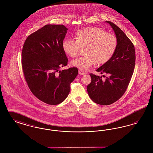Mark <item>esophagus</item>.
<instances>
[{"mask_svg": "<svg viewBox=\"0 0 153 153\" xmlns=\"http://www.w3.org/2000/svg\"><path fill=\"white\" fill-rule=\"evenodd\" d=\"M79 74L80 75H83V74H85L86 72H84V71H82V69H79Z\"/></svg>", "mask_w": 153, "mask_h": 153, "instance_id": "esophagus-1", "label": "esophagus"}]
</instances>
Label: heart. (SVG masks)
<instances>
[{"label": "heart", "instance_id": "b5f03b06", "mask_svg": "<svg viewBox=\"0 0 153 153\" xmlns=\"http://www.w3.org/2000/svg\"><path fill=\"white\" fill-rule=\"evenodd\" d=\"M117 39L113 34L99 27H88L77 31L76 39H67L62 42L66 54L74 58L81 48H85V56L73 59L72 65L81 69H88L97 62L103 65L114 56L117 46Z\"/></svg>", "mask_w": 153, "mask_h": 153}]
</instances>
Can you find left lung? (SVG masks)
<instances>
[{
	"label": "left lung",
	"instance_id": "1",
	"mask_svg": "<svg viewBox=\"0 0 153 153\" xmlns=\"http://www.w3.org/2000/svg\"><path fill=\"white\" fill-rule=\"evenodd\" d=\"M109 23L115 33L118 44L117 50L109 61L96 71L108 76L102 77L90 73L91 82L87 86L89 96L93 102L102 105H110L118 100L126 92L133 74L135 64V51L131 40L123 31L111 21Z\"/></svg>",
	"mask_w": 153,
	"mask_h": 153
}]
</instances>
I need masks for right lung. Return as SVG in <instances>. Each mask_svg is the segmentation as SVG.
I'll list each match as a JSON object with an SVG mask.
<instances>
[{
    "label": "right lung",
    "instance_id": "obj_1",
    "mask_svg": "<svg viewBox=\"0 0 153 153\" xmlns=\"http://www.w3.org/2000/svg\"><path fill=\"white\" fill-rule=\"evenodd\" d=\"M67 30L62 25H46L29 36L22 49V69L28 87L36 98L50 105L65 100L78 74L76 67L58 72L68 64L62 46Z\"/></svg>",
    "mask_w": 153,
    "mask_h": 153
}]
</instances>
